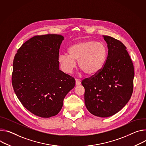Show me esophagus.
Listing matches in <instances>:
<instances>
[{
  "instance_id": "34e87169",
  "label": "esophagus",
  "mask_w": 146,
  "mask_h": 146,
  "mask_svg": "<svg viewBox=\"0 0 146 146\" xmlns=\"http://www.w3.org/2000/svg\"><path fill=\"white\" fill-rule=\"evenodd\" d=\"M80 84H81L80 80H77V79H76V86H79Z\"/></svg>"
}]
</instances>
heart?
<instances>
[{
  "label": "heart",
  "mask_w": 146,
  "mask_h": 146,
  "mask_svg": "<svg viewBox=\"0 0 146 146\" xmlns=\"http://www.w3.org/2000/svg\"><path fill=\"white\" fill-rule=\"evenodd\" d=\"M68 51L69 55L63 54L58 57L62 70L68 74L72 73L78 61L79 68L87 76H94L103 68L107 55L106 46L94 41L78 42L70 46Z\"/></svg>",
  "instance_id": "1"
}]
</instances>
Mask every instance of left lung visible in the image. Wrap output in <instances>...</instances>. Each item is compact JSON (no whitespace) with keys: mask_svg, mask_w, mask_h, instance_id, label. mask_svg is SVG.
<instances>
[{"mask_svg":"<svg viewBox=\"0 0 146 146\" xmlns=\"http://www.w3.org/2000/svg\"><path fill=\"white\" fill-rule=\"evenodd\" d=\"M108 56L103 68L85 78L84 101L88 111L101 117L112 116L129 101L133 89L134 67L126 46L119 40L103 35Z\"/></svg>","mask_w":146,"mask_h":146,"instance_id":"obj_1","label":"left lung"}]
</instances>
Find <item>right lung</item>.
<instances>
[{
  "label": "right lung",
  "instance_id": "add662e5",
  "mask_svg": "<svg viewBox=\"0 0 146 146\" xmlns=\"http://www.w3.org/2000/svg\"><path fill=\"white\" fill-rule=\"evenodd\" d=\"M61 35H36L17 50L13 64V89L24 107L36 116L50 117L61 110L75 86L73 77L59 70Z\"/></svg>",
  "mask_w": 146,
  "mask_h": 146
}]
</instances>
